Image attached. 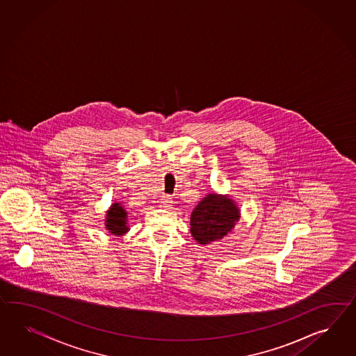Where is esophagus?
Segmentation results:
<instances>
[{"label": "esophagus", "mask_w": 356, "mask_h": 356, "mask_svg": "<svg viewBox=\"0 0 356 356\" xmlns=\"http://www.w3.org/2000/svg\"><path fill=\"white\" fill-rule=\"evenodd\" d=\"M161 203H162V206L165 207V209H171V206H172V197L171 195H162V198H161Z\"/></svg>", "instance_id": "34e87169"}]
</instances>
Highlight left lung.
Masks as SVG:
<instances>
[{
    "mask_svg": "<svg viewBox=\"0 0 356 356\" xmlns=\"http://www.w3.org/2000/svg\"><path fill=\"white\" fill-rule=\"evenodd\" d=\"M238 220L239 209L234 200L212 193L191 212V233L200 244H209L230 233Z\"/></svg>",
    "mask_w": 356,
    "mask_h": 356,
    "instance_id": "obj_1",
    "label": "left lung"
}]
</instances>
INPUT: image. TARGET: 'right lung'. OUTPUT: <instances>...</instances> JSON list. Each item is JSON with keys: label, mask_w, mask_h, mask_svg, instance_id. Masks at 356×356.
Returning <instances> with one entry per match:
<instances>
[{"label": "right lung", "mask_w": 356, "mask_h": 356, "mask_svg": "<svg viewBox=\"0 0 356 356\" xmlns=\"http://www.w3.org/2000/svg\"><path fill=\"white\" fill-rule=\"evenodd\" d=\"M106 229L113 234L122 235L129 230L127 226V213L120 203H114L112 209L106 213Z\"/></svg>", "instance_id": "right-lung-1"}]
</instances>
